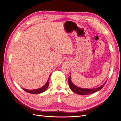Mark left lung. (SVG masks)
<instances>
[{"mask_svg":"<svg viewBox=\"0 0 121 121\" xmlns=\"http://www.w3.org/2000/svg\"><path fill=\"white\" fill-rule=\"evenodd\" d=\"M71 76L70 75L68 78V82H69V87H70L71 89L73 91V92H74L75 93L78 94L79 95H85L92 94V93H94V92H97V91L99 90H101L102 88V87H103L105 85L106 82H107V81H106L105 83L104 84H102L101 86L97 88H93V89L82 88L79 87L78 86H76L75 84H74V83H73L71 81Z\"/></svg>","mask_w":121,"mask_h":121,"instance_id":"obj_1","label":"left lung"}]
</instances>
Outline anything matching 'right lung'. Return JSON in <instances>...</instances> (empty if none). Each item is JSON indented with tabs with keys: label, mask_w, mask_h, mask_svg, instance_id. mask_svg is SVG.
<instances>
[{
	"label": "right lung",
	"mask_w": 121,
	"mask_h": 121,
	"mask_svg": "<svg viewBox=\"0 0 121 121\" xmlns=\"http://www.w3.org/2000/svg\"><path fill=\"white\" fill-rule=\"evenodd\" d=\"M49 85V78H48V80H47V82L46 84L44 85L43 87L40 88L38 89H33V90H29V89H26L25 88H23V90H24L25 91H26L27 92L29 93H31V94H39L42 93L47 89L48 86Z\"/></svg>",
	"instance_id": "1"
}]
</instances>
